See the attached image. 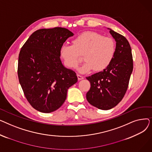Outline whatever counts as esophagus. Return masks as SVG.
I'll return each instance as SVG.
<instances>
[{"label": "esophagus", "mask_w": 152, "mask_h": 152, "mask_svg": "<svg viewBox=\"0 0 152 152\" xmlns=\"http://www.w3.org/2000/svg\"><path fill=\"white\" fill-rule=\"evenodd\" d=\"M77 78H78L79 80H81V79H84V77H83V76L80 75H77Z\"/></svg>", "instance_id": "1"}]
</instances>
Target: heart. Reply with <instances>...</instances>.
<instances>
[{"instance_id":"obj_1","label":"heart","mask_w":152,"mask_h":152,"mask_svg":"<svg viewBox=\"0 0 152 152\" xmlns=\"http://www.w3.org/2000/svg\"><path fill=\"white\" fill-rule=\"evenodd\" d=\"M73 45L64 44L60 50V57L69 68L75 69L83 55V65L78 68L84 73L92 69L102 71L107 68L112 61L116 52L114 40L104 37L96 32H86L76 37Z\"/></svg>"}]
</instances>
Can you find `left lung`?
Instances as JSON below:
<instances>
[{"instance_id": "obj_1", "label": "left lung", "mask_w": 152, "mask_h": 152, "mask_svg": "<svg viewBox=\"0 0 152 152\" xmlns=\"http://www.w3.org/2000/svg\"><path fill=\"white\" fill-rule=\"evenodd\" d=\"M115 39L116 52L110 65L103 71L87 77L91 83L86 94L88 102L100 110H110L121 101L128 87L133 70L130 44L123 35L110 29Z\"/></svg>"}]
</instances>
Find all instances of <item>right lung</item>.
I'll return each mask as SVG.
<instances>
[{
    "mask_svg": "<svg viewBox=\"0 0 152 152\" xmlns=\"http://www.w3.org/2000/svg\"><path fill=\"white\" fill-rule=\"evenodd\" d=\"M74 34L66 28L41 29L32 34L21 47L18 76L30 105L42 113L58 109L66 99L67 91L77 81L73 70L61 63L60 50Z\"/></svg>",
    "mask_w": 152,
    "mask_h": 152,
    "instance_id": "1",
    "label": "right lung"
}]
</instances>
